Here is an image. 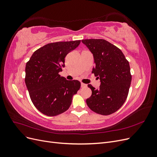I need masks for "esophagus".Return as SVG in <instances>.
I'll list each match as a JSON object with an SVG mask.
<instances>
[{
	"mask_svg": "<svg viewBox=\"0 0 157 157\" xmlns=\"http://www.w3.org/2000/svg\"><path fill=\"white\" fill-rule=\"evenodd\" d=\"M86 86H87L86 84H84V83H81V87H82V88H86Z\"/></svg>",
	"mask_w": 157,
	"mask_h": 157,
	"instance_id": "1",
	"label": "esophagus"
}]
</instances>
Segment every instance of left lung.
Masks as SVG:
<instances>
[{"mask_svg":"<svg viewBox=\"0 0 157 157\" xmlns=\"http://www.w3.org/2000/svg\"><path fill=\"white\" fill-rule=\"evenodd\" d=\"M82 42L93 54L92 72L100 80L99 89L88 84L92 95L86 99L89 108L102 115L119 109L127 98L132 75L129 62L122 52L104 39H85Z\"/></svg>","mask_w":157,"mask_h":157,"instance_id":"8db88e82","label":"left lung"}]
</instances>
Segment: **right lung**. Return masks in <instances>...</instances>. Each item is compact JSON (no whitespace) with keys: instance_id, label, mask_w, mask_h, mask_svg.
<instances>
[{"instance_id":"1","label":"right lung","mask_w":157,"mask_h":157,"mask_svg":"<svg viewBox=\"0 0 157 157\" xmlns=\"http://www.w3.org/2000/svg\"><path fill=\"white\" fill-rule=\"evenodd\" d=\"M80 40L49 43L36 50L25 66V82L33 105L42 114L58 115L69 108L80 88L78 80H67L59 73L65 58Z\"/></svg>"}]
</instances>
